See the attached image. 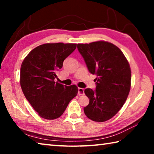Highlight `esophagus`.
Segmentation results:
<instances>
[{
    "instance_id": "obj_1",
    "label": "esophagus",
    "mask_w": 154,
    "mask_h": 154,
    "mask_svg": "<svg viewBox=\"0 0 154 154\" xmlns=\"http://www.w3.org/2000/svg\"><path fill=\"white\" fill-rule=\"evenodd\" d=\"M78 94L79 95H83L84 94V89L82 88H78Z\"/></svg>"
}]
</instances>
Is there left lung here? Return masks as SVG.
<instances>
[{"instance_id": "left-lung-1", "label": "left lung", "mask_w": 154, "mask_h": 154, "mask_svg": "<svg viewBox=\"0 0 154 154\" xmlns=\"http://www.w3.org/2000/svg\"><path fill=\"white\" fill-rule=\"evenodd\" d=\"M88 70L96 78V90H84L90 103L83 108L91 120L103 122L113 118L126 102L131 87V69L120 49L105 41L77 44Z\"/></svg>"}]
</instances>
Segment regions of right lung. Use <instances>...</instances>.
Masks as SVG:
<instances>
[{"label":"right lung","mask_w":154,"mask_h":154,"mask_svg":"<svg viewBox=\"0 0 154 154\" xmlns=\"http://www.w3.org/2000/svg\"><path fill=\"white\" fill-rule=\"evenodd\" d=\"M76 43H45L33 49L23 60L20 85L26 98L38 116L46 119L60 117L78 88L55 82L56 72L76 49Z\"/></svg>","instance_id":"right-lung-1"}]
</instances>
